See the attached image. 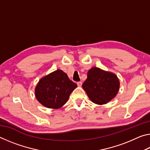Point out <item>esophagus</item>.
<instances>
[{
	"mask_svg": "<svg viewBox=\"0 0 150 150\" xmlns=\"http://www.w3.org/2000/svg\"><path fill=\"white\" fill-rule=\"evenodd\" d=\"M77 84L79 87H81V86H82V82H81V81H79V82H77Z\"/></svg>",
	"mask_w": 150,
	"mask_h": 150,
	"instance_id": "1",
	"label": "esophagus"
}]
</instances>
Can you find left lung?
<instances>
[{"label":"left lung","instance_id":"8db88e82","mask_svg":"<svg viewBox=\"0 0 150 150\" xmlns=\"http://www.w3.org/2000/svg\"><path fill=\"white\" fill-rule=\"evenodd\" d=\"M120 82L116 75L97 67L87 73V79L83 84V89L93 103L104 105L117 95Z\"/></svg>","mask_w":150,"mask_h":150}]
</instances>
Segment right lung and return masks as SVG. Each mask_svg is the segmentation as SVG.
Returning a JSON list of instances; mask_svg holds the SVG:
<instances>
[{
  "instance_id": "right-lung-1",
  "label": "right lung",
  "mask_w": 150,
  "mask_h": 150,
  "mask_svg": "<svg viewBox=\"0 0 150 150\" xmlns=\"http://www.w3.org/2000/svg\"><path fill=\"white\" fill-rule=\"evenodd\" d=\"M77 87L65 73L59 69L40 80L35 95L42 105L50 108H59L67 103L71 93Z\"/></svg>"
}]
</instances>
